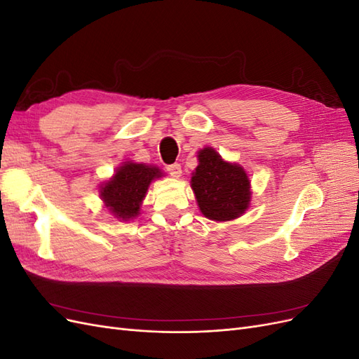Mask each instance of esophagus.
<instances>
[{
  "instance_id": "1",
  "label": "esophagus",
  "mask_w": 359,
  "mask_h": 359,
  "mask_svg": "<svg viewBox=\"0 0 359 359\" xmlns=\"http://www.w3.org/2000/svg\"><path fill=\"white\" fill-rule=\"evenodd\" d=\"M168 172L170 173V177L180 178V177H181V166L178 165V163H173V165H170V166L168 168Z\"/></svg>"
}]
</instances>
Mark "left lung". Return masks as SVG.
<instances>
[{"mask_svg":"<svg viewBox=\"0 0 359 359\" xmlns=\"http://www.w3.org/2000/svg\"><path fill=\"white\" fill-rule=\"evenodd\" d=\"M190 186L201 212L212 222H232L252 203V182L245 169L224 160L211 147L198 151Z\"/></svg>","mask_w":359,"mask_h":359,"instance_id":"1","label":"left lung"}]
</instances>
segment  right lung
<instances>
[{
	"label": "right lung",
	"mask_w": 359,
	"mask_h": 359,
	"mask_svg": "<svg viewBox=\"0 0 359 359\" xmlns=\"http://www.w3.org/2000/svg\"><path fill=\"white\" fill-rule=\"evenodd\" d=\"M165 177L158 166L136 163L133 160L123 161L115 173L99 186V196L107 212L119 222H130L140 214L151 182Z\"/></svg>",
	"instance_id": "add662e5"
}]
</instances>
